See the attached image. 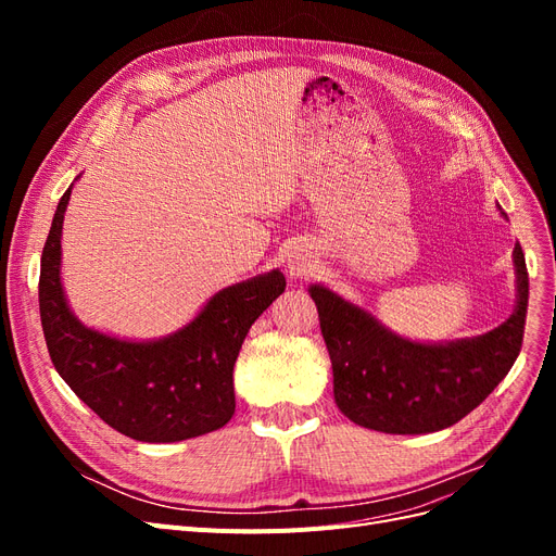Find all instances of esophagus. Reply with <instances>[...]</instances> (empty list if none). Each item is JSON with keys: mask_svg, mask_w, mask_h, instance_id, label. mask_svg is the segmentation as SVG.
<instances>
[{"mask_svg": "<svg viewBox=\"0 0 556 556\" xmlns=\"http://www.w3.org/2000/svg\"><path fill=\"white\" fill-rule=\"evenodd\" d=\"M315 266V252L313 248H306V245H299L290 252L288 257V271L292 276H306L311 268Z\"/></svg>", "mask_w": 556, "mask_h": 556, "instance_id": "obj_1", "label": "esophagus"}]
</instances>
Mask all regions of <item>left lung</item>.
<instances>
[{"label": "left lung", "instance_id": "left-lung-1", "mask_svg": "<svg viewBox=\"0 0 556 556\" xmlns=\"http://www.w3.org/2000/svg\"><path fill=\"white\" fill-rule=\"evenodd\" d=\"M513 264L517 294L506 323L473 339L439 343L406 339L313 282L308 292L329 350L339 410L359 427L406 435L447 429L478 408L508 376L525 339L529 274L519 243Z\"/></svg>", "mask_w": 556, "mask_h": 556}]
</instances>
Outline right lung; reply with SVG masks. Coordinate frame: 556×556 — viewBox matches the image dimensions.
<instances>
[{"mask_svg": "<svg viewBox=\"0 0 556 556\" xmlns=\"http://www.w3.org/2000/svg\"><path fill=\"white\" fill-rule=\"evenodd\" d=\"M78 180V178H76ZM74 182L60 199L41 255L39 311L62 380L109 427L141 443H178L223 429L237 408L233 364L252 323L285 292L268 274L215 292L188 325L131 341L86 327L62 288V225Z\"/></svg>", "mask_w": 556, "mask_h": 556, "instance_id": "1", "label": "right lung"}]
</instances>
